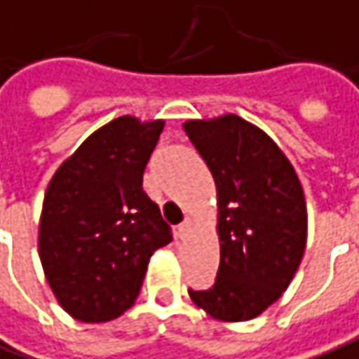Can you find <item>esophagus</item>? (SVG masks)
<instances>
[{
	"label": "esophagus",
	"mask_w": 359,
	"mask_h": 359,
	"mask_svg": "<svg viewBox=\"0 0 359 359\" xmlns=\"http://www.w3.org/2000/svg\"><path fill=\"white\" fill-rule=\"evenodd\" d=\"M192 227H194V222H192L190 217H187V219H184V222L179 225V235H180V237H187L188 233L192 231Z\"/></svg>",
	"instance_id": "1"
}]
</instances>
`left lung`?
Segmentation results:
<instances>
[{
    "mask_svg": "<svg viewBox=\"0 0 359 359\" xmlns=\"http://www.w3.org/2000/svg\"><path fill=\"white\" fill-rule=\"evenodd\" d=\"M182 128L214 175L222 255L214 287L188 290L190 299L217 320L255 319L282 297L302 264V182L274 140L237 114Z\"/></svg>",
    "mask_w": 359,
    "mask_h": 359,
    "instance_id": "1",
    "label": "left lung"
}]
</instances>
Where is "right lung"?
<instances>
[{
	"mask_svg": "<svg viewBox=\"0 0 359 359\" xmlns=\"http://www.w3.org/2000/svg\"><path fill=\"white\" fill-rule=\"evenodd\" d=\"M165 120H110L57 167L39 223V257L60 307L107 323L136 302L149 258L171 227L142 188Z\"/></svg>",
	"mask_w": 359,
	"mask_h": 359,
	"instance_id": "obj_1",
	"label": "right lung"
}]
</instances>
